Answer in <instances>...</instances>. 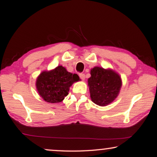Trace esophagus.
Returning <instances> with one entry per match:
<instances>
[{"label":"esophagus","instance_id":"esophagus-1","mask_svg":"<svg viewBox=\"0 0 157 157\" xmlns=\"http://www.w3.org/2000/svg\"><path fill=\"white\" fill-rule=\"evenodd\" d=\"M79 78H80L82 80H84V79H85V74L84 73H79Z\"/></svg>","mask_w":157,"mask_h":157}]
</instances>
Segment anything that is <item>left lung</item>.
<instances>
[{"label":"left lung","instance_id":"obj_1","mask_svg":"<svg viewBox=\"0 0 157 157\" xmlns=\"http://www.w3.org/2000/svg\"><path fill=\"white\" fill-rule=\"evenodd\" d=\"M88 82L92 101L100 106H105L118 96L122 86L121 78L112 70L95 67L90 71Z\"/></svg>","mask_w":157,"mask_h":157}]
</instances>
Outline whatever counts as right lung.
Instances as JSON below:
<instances>
[{
  "label": "right lung",
  "instance_id": "1",
  "mask_svg": "<svg viewBox=\"0 0 157 157\" xmlns=\"http://www.w3.org/2000/svg\"><path fill=\"white\" fill-rule=\"evenodd\" d=\"M79 76L67 71L62 66H58L50 71L42 72L36 82L39 94L49 103H59L69 93V87L78 82Z\"/></svg>",
  "mask_w": 157,
  "mask_h": 157
}]
</instances>
